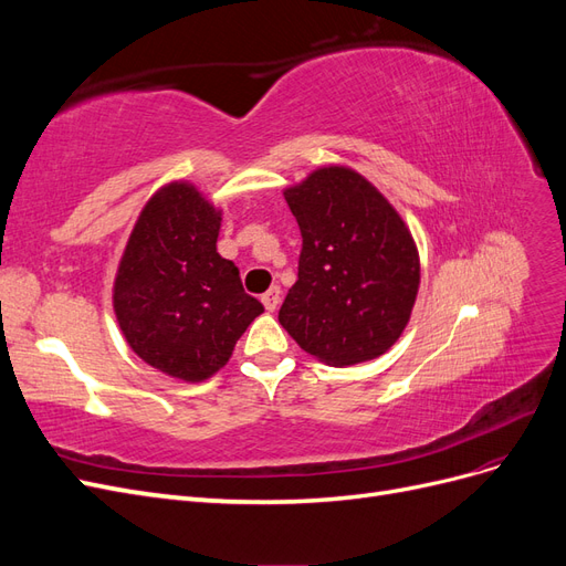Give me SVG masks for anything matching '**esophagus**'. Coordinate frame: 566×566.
Returning <instances> with one entry per match:
<instances>
[{
  "mask_svg": "<svg viewBox=\"0 0 566 566\" xmlns=\"http://www.w3.org/2000/svg\"><path fill=\"white\" fill-rule=\"evenodd\" d=\"M262 304H264L266 312H276L279 304H281V287H279V285L269 287L266 293L262 295Z\"/></svg>",
  "mask_w": 566,
  "mask_h": 566,
  "instance_id": "34e87169",
  "label": "esophagus"
}]
</instances>
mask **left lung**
<instances>
[{
	"mask_svg": "<svg viewBox=\"0 0 566 566\" xmlns=\"http://www.w3.org/2000/svg\"><path fill=\"white\" fill-rule=\"evenodd\" d=\"M283 196L300 224L302 252L281 325L328 366L378 358L413 312V235L378 188L349 167H321Z\"/></svg>",
	"mask_w": 566,
	"mask_h": 566,
	"instance_id": "obj_1",
	"label": "left lung"
}]
</instances>
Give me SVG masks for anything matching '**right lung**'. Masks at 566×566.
<instances>
[{"mask_svg":"<svg viewBox=\"0 0 566 566\" xmlns=\"http://www.w3.org/2000/svg\"><path fill=\"white\" fill-rule=\"evenodd\" d=\"M221 212L193 184L163 186L136 219L113 285V306L136 356L184 382L224 368L264 312L238 266L217 252Z\"/></svg>","mask_w":566,"mask_h":566,"instance_id":"right-lung-1","label":"right lung"}]
</instances>
